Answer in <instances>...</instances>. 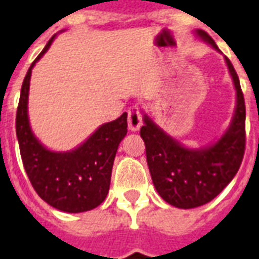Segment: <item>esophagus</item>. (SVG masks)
Returning <instances> with one entry per match:
<instances>
[{"mask_svg": "<svg viewBox=\"0 0 259 259\" xmlns=\"http://www.w3.org/2000/svg\"><path fill=\"white\" fill-rule=\"evenodd\" d=\"M143 124L142 112L138 105H132L131 108L128 109V128L130 131L136 132L139 131Z\"/></svg>", "mask_w": 259, "mask_h": 259, "instance_id": "34e87169", "label": "esophagus"}]
</instances>
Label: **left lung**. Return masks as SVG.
I'll list each match as a JSON object with an SVG mask.
<instances>
[{"mask_svg":"<svg viewBox=\"0 0 259 259\" xmlns=\"http://www.w3.org/2000/svg\"><path fill=\"white\" fill-rule=\"evenodd\" d=\"M195 34L219 52L204 30L196 29ZM225 61L237 91V104L230 125L215 143L200 148H187L167 135L146 113L143 115L144 125L140 128V136L146 144L152 183L159 195L178 208L199 207L214 199L233 181L243 159L245 99L233 64L227 57Z\"/></svg>","mask_w":259,"mask_h":259,"instance_id":"left-lung-1","label":"left lung"}]
</instances>
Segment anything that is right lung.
Segmentation results:
<instances>
[{"mask_svg": "<svg viewBox=\"0 0 259 259\" xmlns=\"http://www.w3.org/2000/svg\"><path fill=\"white\" fill-rule=\"evenodd\" d=\"M56 34L28 69L21 87L16 134L29 181L41 199L64 212L90 211L103 203L109 191L113 160L127 135V112L105 123L80 146L67 152L48 150L33 134L28 116L30 76L34 64L49 49Z\"/></svg>", "mask_w": 259, "mask_h": 259, "instance_id": "obj_1", "label": "right lung"}]
</instances>
